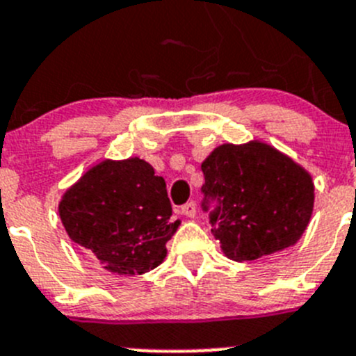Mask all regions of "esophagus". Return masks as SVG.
I'll return each instance as SVG.
<instances>
[{"mask_svg": "<svg viewBox=\"0 0 356 356\" xmlns=\"http://www.w3.org/2000/svg\"><path fill=\"white\" fill-rule=\"evenodd\" d=\"M182 213L186 217H195L196 216V203L195 202H188L186 205H182Z\"/></svg>", "mask_w": 356, "mask_h": 356, "instance_id": "obj_1", "label": "esophagus"}]
</instances>
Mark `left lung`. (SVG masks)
<instances>
[{
	"mask_svg": "<svg viewBox=\"0 0 356 356\" xmlns=\"http://www.w3.org/2000/svg\"><path fill=\"white\" fill-rule=\"evenodd\" d=\"M202 170V209L226 257L254 261L302 236L315 189L308 172L291 158L261 143L222 144Z\"/></svg>",
	"mask_w": 356,
	"mask_h": 356,
	"instance_id": "1",
	"label": "left lung"
}]
</instances>
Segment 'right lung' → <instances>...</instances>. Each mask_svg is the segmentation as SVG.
Instances as JSON below:
<instances>
[{"label": "right lung", "instance_id": "obj_1", "mask_svg": "<svg viewBox=\"0 0 356 356\" xmlns=\"http://www.w3.org/2000/svg\"><path fill=\"white\" fill-rule=\"evenodd\" d=\"M58 213L81 250L127 277L161 264L179 226L163 177L139 158L95 165L65 193Z\"/></svg>", "mask_w": 356, "mask_h": 356}]
</instances>
